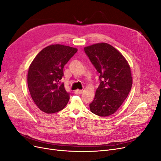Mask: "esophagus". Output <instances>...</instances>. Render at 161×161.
Listing matches in <instances>:
<instances>
[{
	"label": "esophagus",
	"instance_id": "esophagus-1",
	"mask_svg": "<svg viewBox=\"0 0 161 161\" xmlns=\"http://www.w3.org/2000/svg\"><path fill=\"white\" fill-rule=\"evenodd\" d=\"M82 92V90H79V89H77L75 91V93L76 95H80Z\"/></svg>",
	"mask_w": 161,
	"mask_h": 161
}]
</instances>
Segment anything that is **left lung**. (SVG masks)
I'll list each match as a JSON object with an SVG mask.
<instances>
[{
  "mask_svg": "<svg viewBox=\"0 0 161 161\" xmlns=\"http://www.w3.org/2000/svg\"><path fill=\"white\" fill-rule=\"evenodd\" d=\"M85 52L100 75L90 110L101 117L114 114L127 98L132 85L130 65L121 53L107 43L85 47Z\"/></svg>",
  "mask_w": 161,
  "mask_h": 161,
  "instance_id": "obj_1",
  "label": "left lung"
}]
</instances>
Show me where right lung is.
<instances>
[{
  "instance_id": "obj_1",
  "label": "right lung",
  "mask_w": 161,
  "mask_h": 161,
  "mask_svg": "<svg viewBox=\"0 0 161 161\" xmlns=\"http://www.w3.org/2000/svg\"><path fill=\"white\" fill-rule=\"evenodd\" d=\"M75 47L50 45L38 53L29 68L27 84L31 98L41 111L53 114L65 108L70 99L60 80L64 65L76 53Z\"/></svg>"
}]
</instances>
